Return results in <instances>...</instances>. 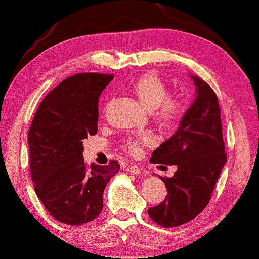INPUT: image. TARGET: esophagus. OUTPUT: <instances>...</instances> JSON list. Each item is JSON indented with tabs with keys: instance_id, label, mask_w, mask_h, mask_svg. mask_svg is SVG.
Returning a JSON list of instances; mask_svg holds the SVG:
<instances>
[{
	"instance_id": "obj_1",
	"label": "esophagus",
	"mask_w": 259,
	"mask_h": 259,
	"mask_svg": "<svg viewBox=\"0 0 259 259\" xmlns=\"http://www.w3.org/2000/svg\"><path fill=\"white\" fill-rule=\"evenodd\" d=\"M126 172L133 173V175H140L141 168L137 167L136 165H129V166H126Z\"/></svg>"
}]
</instances>
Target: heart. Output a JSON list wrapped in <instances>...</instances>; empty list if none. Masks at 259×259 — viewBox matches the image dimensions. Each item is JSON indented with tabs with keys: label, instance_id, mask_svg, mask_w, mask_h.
<instances>
[{
	"label": "heart",
	"instance_id": "1",
	"mask_svg": "<svg viewBox=\"0 0 259 259\" xmlns=\"http://www.w3.org/2000/svg\"><path fill=\"white\" fill-rule=\"evenodd\" d=\"M129 91L147 111H152L153 118L159 125L172 126L181 118L184 110L183 99L176 94H168L167 84L158 75H141L130 83ZM149 143H152V137L143 135L126 140L124 148L133 155H139L141 146Z\"/></svg>",
	"mask_w": 259,
	"mask_h": 259
}]
</instances>
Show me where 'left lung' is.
Segmentation results:
<instances>
[{
  "mask_svg": "<svg viewBox=\"0 0 259 259\" xmlns=\"http://www.w3.org/2000/svg\"><path fill=\"white\" fill-rule=\"evenodd\" d=\"M196 98L186 110L177 132L154 150L152 163L176 165L165 182L167 195L148 215L165 228L191 221L208 205L227 155L222 139L221 110L215 92L201 77L190 75Z\"/></svg>",
  "mask_w": 259,
  "mask_h": 259,
  "instance_id": "8db88e82",
  "label": "left lung"
}]
</instances>
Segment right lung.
I'll return each instance as SVG.
<instances>
[{"label": "right lung", "mask_w": 259, "mask_h": 259, "mask_svg": "<svg viewBox=\"0 0 259 259\" xmlns=\"http://www.w3.org/2000/svg\"><path fill=\"white\" fill-rule=\"evenodd\" d=\"M113 75L80 73L55 87L42 99L28 132L29 168L35 194L51 217L78 226L103 210V194L119 171L84 163L82 141L98 132V103Z\"/></svg>", "instance_id": "obj_1"}]
</instances>
